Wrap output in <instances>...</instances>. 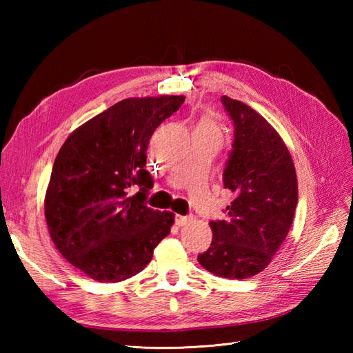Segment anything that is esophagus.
<instances>
[{"instance_id":"esophagus-1","label":"esophagus","mask_w":353,"mask_h":353,"mask_svg":"<svg viewBox=\"0 0 353 353\" xmlns=\"http://www.w3.org/2000/svg\"><path fill=\"white\" fill-rule=\"evenodd\" d=\"M190 220L191 219H190L188 215H176V219H174L177 226H185V224L190 223Z\"/></svg>"}]
</instances>
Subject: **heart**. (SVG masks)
<instances>
[{
	"label": "heart",
	"instance_id": "heart-1",
	"mask_svg": "<svg viewBox=\"0 0 353 353\" xmlns=\"http://www.w3.org/2000/svg\"><path fill=\"white\" fill-rule=\"evenodd\" d=\"M196 130H203V132H208V133H214V134H220V129L216 127V124L212 121V119L209 118H203L200 119Z\"/></svg>",
	"mask_w": 353,
	"mask_h": 353
}]
</instances>
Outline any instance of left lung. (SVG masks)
<instances>
[{
	"instance_id": "8db88e82",
	"label": "left lung",
	"mask_w": 353,
	"mask_h": 353,
	"mask_svg": "<svg viewBox=\"0 0 353 353\" xmlns=\"http://www.w3.org/2000/svg\"><path fill=\"white\" fill-rule=\"evenodd\" d=\"M234 121V144L223 172L235 194L226 219L211 221L212 243L200 265L224 279H247L272 262L287 238L297 206L291 154L273 125L256 110L223 95Z\"/></svg>"
}]
</instances>
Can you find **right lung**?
I'll return each mask as SVG.
<instances>
[{
  "mask_svg": "<svg viewBox=\"0 0 353 353\" xmlns=\"http://www.w3.org/2000/svg\"><path fill=\"white\" fill-rule=\"evenodd\" d=\"M183 95L125 99L74 130L52 165L45 220L62 256L99 282L138 274L170 234L174 214L148 208L147 148ZM139 188L133 194L131 190Z\"/></svg>",
  "mask_w": 353,
  "mask_h": 353,
  "instance_id": "obj_1",
  "label": "right lung"
}]
</instances>
